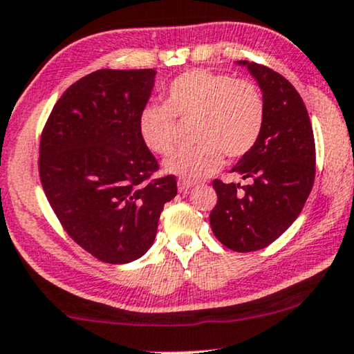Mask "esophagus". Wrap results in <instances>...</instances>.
<instances>
[{
  "mask_svg": "<svg viewBox=\"0 0 354 354\" xmlns=\"http://www.w3.org/2000/svg\"><path fill=\"white\" fill-rule=\"evenodd\" d=\"M192 186H194V185H192V183H189V181H183V180L178 181V191H180V192H187Z\"/></svg>",
  "mask_w": 354,
  "mask_h": 354,
  "instance_id": "esophagus-1",
  "label": "esophagus"
}]
</instances>
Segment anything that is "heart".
I'll use <instances>...</instances> for the list:
<instances>
[{"label": "heart", "instance_id": "heart-1", "mask_svg": "<svg viewBox=\"0 0 354 354\" xmlns=\"http://www.w3.org/2000/svg\"><path fill=\"white\" fill-rule=\"evenodd\" d=\"M196 120L199 145L180 150L165 162V171L183 181H199L230 158L246 155L261 138L266 102L256 84L230 74L192 69L169 84L165 105L150 103L139 113V134L145 147L158 155L173 152L178 122Z\"/></svg>", "mask_w": 354, "mask_h": 354}]
</instances>
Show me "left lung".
I'll return each instance as SVG.
<instances>
[{"label":"left lung","instance_id":"left-lung-1","mask_svg":"<svg viewBox=\"0 0 354 354\" xmlns=\"http://www.w3.org/2000/svg\"><path fill=\"white\" fill-rule=\"evenodd\" d=\"M236 64L259 84L266 121L256 145L232 168L251 185L212 183L218 201L210 226L223 246L251 252L272 244L298 218L314 185L315 144L303 98L283 75L249 61Z\"/></svg>","mask_w":354,"mask_h":354}]
</instances>
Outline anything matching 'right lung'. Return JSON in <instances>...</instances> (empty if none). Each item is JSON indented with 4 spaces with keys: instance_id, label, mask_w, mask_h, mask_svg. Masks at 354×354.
<instances>
[{
    "instance_id": "right-lung-1",
    "label": "right lung",
    "mask_w": 354,
    "mask_h": 354,
    "mask_svg": "<svg viewBox=\"0 0 354 354\" xmlns=\"http://www.w3.org/2000/svg\"><path fill=\"white\" fill-rule=\"evenodd\" d=\"M155 69H100L66 91L40 139V181L71 238L93 257L128 263L157 236L176 178L158 169L139 134V113L155 86Z\"/></svg>"
}]
</instances>
